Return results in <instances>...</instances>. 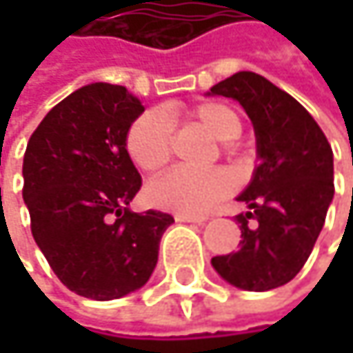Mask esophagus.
Returning a JSON list of instances; mask_svg holds the SVG:
<instances>
[{
    "instance_id": "esophagus-1",
    "label": "esophagus",
    "mask_w": 353,
    "mask_h": 353,
    "mask_svg": "<svg viewBox=\"0 0 353 353\" xmlns=\"http://www.w3.org/2000/svg\"><path fill=\"white\" fill-rule=\"evenodd\" d=\"M177 223H204L206 216H194V214H176Z\"/></svg>"
}]
</instances>
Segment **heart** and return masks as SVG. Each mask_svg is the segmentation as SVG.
<instances>
[{"mask_svg": "<svg viewBox=\"0 0 353 353\" xmlns=\"http://www.w3.org/2000/svg\"><path fill=\"white\" fill-rule=\"evenodd\" d=\"M190 118L221 141L241 134V118L227 104L206 102L192 108ZM229 147L225 145V151ZM126 151L145 174L161 172L174 155V124L161 110H147L126 130ZM235 188L233 176L223 168L206 172L174 170L149 185V200L163 210L202 214L225 200Z\"/></svg>", "mask_w": 353, "mask_h": 353, "instance_id": "obj_1", "label": "heart"}]
</instances>
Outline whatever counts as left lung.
Returning a JSON list of instances; mask_svg holds the SVG:
<instances>
[{"mask_svg": "<svg viewBox=\"0 0 353 353\" xmlns=\"http://www.w3.org/2000/svg\"><path fill=\"white\" fill-rule=\"evenodd\" d=\"M249 114L259 165L237 198L239 249L212 257L233 286L265 292L288 284L307 263L333 200V151L315 118L265 77L239 71L210 88Z\"/></svg>", "mask_w": 353, "mask_h": 353, "instance_id": "8db88e82", "label": "left lung"}]
</instances>
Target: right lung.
<instances>
[{
  "label": "right lung",
  "instance_id": "right-lung-1",
  "mask_svg": "<svg viewBox=\"0 0 353 353\" xmlns=\"http://www.w3.org/2000/svg\"><path fill=\"white\" fill-rule=\"evenodd\" d=\"M143 112L122 85H83L44 116L24 153L22 196L36 245L57 278L85 299L141 288L174 223L168 212L128 210L143 179L126 130Z\"/></svg>",
  "mask_w": 353,
  "mask_h": 353
}]
</instances>
